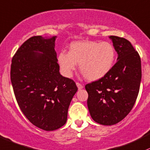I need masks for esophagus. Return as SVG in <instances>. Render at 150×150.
Segmentation results:
<instances>
[{
  "instance_id": "esophagus-1",
  "label": "esophagus",
  "mask_w": 150,
  "mask_h": 150,
  "mask_svg": "<svg viewBox=\"0 0 150 150\" xmlns=\"http://www.w3.org/2000/svg\"><path fill=\"white\" fill-rule=\"evenodd\" d=\"M76 86H77V87H78V89L79 90L82 89V88H83V85L81 84V83H78V82H77V83H76Z\"/></svg>"
}]
</instances>
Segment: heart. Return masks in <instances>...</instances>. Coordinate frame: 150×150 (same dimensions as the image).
Wrapping results in <instances>:
<instances>
[{"label":"heart","mask_w":150,"mask_h":150,"mask_svg":"<svg viewBox=\"0 0 150 150\" xmlns=\"http://www.w3.org/2000/svg\"><path fill=\"white\" fill-rule=\"evenodd\" d=\"M115 58V49L111 43L85 40L72 43L69 53H59L58 62L66 77L71 76L79 64L85 78L88 81H95L110 71Z\"/></svg>","instance_id":"1"}]
</instances>
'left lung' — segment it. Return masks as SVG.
<instances>
[{
    "mask_svg": "<svg viewBox=\"0 0 150 150\" xmlns=\"http://www.w3.org/2000/svg\"><path fill=\"white\" fill-rule=\"evenodd\" d=\"M109 38L118 55L117 62L105 76L85 86L91 118L109 126L120 122L132 110L142 79L141 59L131 43L118 36Z\"/></svg>",
    "mask_w": 150,
    "mask_h": 150,
    "instance_id": "left-lung-1",
    "label": "left lung"
}]
</instances>
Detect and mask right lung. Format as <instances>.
Here are the masks:
<instances>
[{"label":"right lung","mask_w":150,"mask_h":150,"mask_svg":"<svg viewBox=\"0 0 150 150\" xmlns=\"http://www.w3.org/2000/svg\"><path fill=\"white\" fill-rule=\"evenodd\" d=\"M56 36H33L12 59L11 80L16 99L33 125L54 131L66 124L70 103L78 88L59 72Z\"/></svg>","instance_id":"obj_1"}]
</instances>
